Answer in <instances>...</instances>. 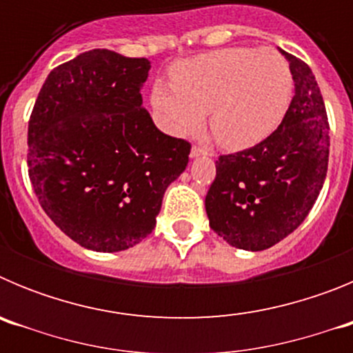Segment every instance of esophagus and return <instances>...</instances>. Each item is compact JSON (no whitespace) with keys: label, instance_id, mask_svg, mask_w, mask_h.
Returning a JSON list of instances; mask_svg holds the SVG:
<instances>
[{"label":"esophagus","instance_id":"obj_1","mask_svg":"<svg viewBox=\"0 0 353 353\" xmlns=\"http://www.w3.org/2000/svg\"><path fill=\"white\" fill-rule=\"evenodd\" d=\"M205 154H207V152H205L203 148H199V146H192L191 148V159H198Z\"/></svg>","mask_w":353,"mask_h":353}]
</instances>
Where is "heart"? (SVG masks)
<instances>
[{
  "label": "heart",
  "instance_id": "heart-1",
  "mask_svg": "<svg viewBox=\"0 0 353 353\" xmlns=\"http://www.w3.org/2000/svg\"><path fill=\"white\" fill-rule=\"evenodd\" d=\"M173 82L157 81L152 108L162 130L196 136L210 111V129L223 148L239 152L267 139L285 118L293 81L272 49L230 48L173 67Z\"/></svg>",
  "mask_w": 353,
  "mask_h": 353
}]
</instances>
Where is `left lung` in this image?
<instances>
[{
	"label": "left lung",
	"instance_id": "obj_1",
	"mask_svg": "<svg viewBox=\"0 0 353 353\" xmlns=\"http://www.w3.org/2000/svg\"><path fill=\"white\" fill-rule=\"evenodd\" d=\"M295 93L281 125L252 148L221 155L205 198L210 228L228 244L263 251L281 242L313 208L329 162V121L313 72L279 49Z\"/></svg>",
	"mask_w": 353,
	"mask_h": 353
}]
</instances>
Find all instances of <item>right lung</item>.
I'll list each match as a JSON object with an SVG mask.
<instances>
[{
	"instance_id": "obj_1",
	"label": "right lung",
	"mask_w": 353,
	"mask_h": 353,
	"mask_svg": "<svg viewBox=\"0 0 353 353\" xmlns=\"http://www.w3.org/2000/svg\"><path fill=\"white\" fill-rule=\"evenodd\" d=\"M146 58L93 49L51 70L28 125V173L43 212L97 252L152 233L191 145L155 127L143 108Z\"/></svg>"
}]
</instances>
